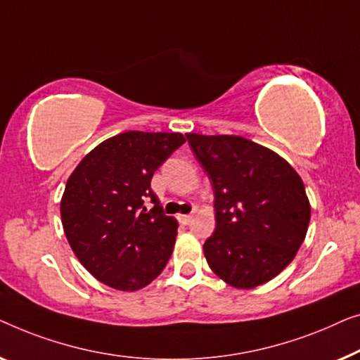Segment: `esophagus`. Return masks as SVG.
<instances>
[{"label": "esophagus", "instance_id": "1", "mask_svg": "<svg viewBox=\"0 0 360 360\" xmlns=\"http://www.w3.org/2000/svg\"><path fill=\"white\" fill-rule=\"evenodd\" d=\"M191 220H192V214H189V215H179V221H181V224L187 225Z\"/></svg>", "mask_w": 360, "mask_h": 360}]
</instances>
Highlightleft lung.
<instances>
[{
    "instance_id": "8db88e82",
    "label": "left lung",
    "mask_w": 360,
    "mask_h": 360,
    "mask_svg": "<svg viewBox=\"0 0 360 360\" xmlns=\"http://www.w3.org/2000/svg\"><path fill=\"white\" fill-rule=\"evenodd\" d=\"M214 187L217 229L204 243L210 269L236 288H255L285 269L305 240L310 202L297 171L238 135L186 134Z\"/></svg>"
}]
</instances>
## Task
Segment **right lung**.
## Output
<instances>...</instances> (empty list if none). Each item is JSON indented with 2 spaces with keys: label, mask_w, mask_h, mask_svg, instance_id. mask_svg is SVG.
Segmentation results:
<instances>
[{
  "label": "right lung",
  "mask_w": 360,
  "mask_h": 360,
  "mask_svg": "<svg viewBox=\"0 0 360 360\" xmlns=\"http://www.w3.org/2000/svg\"><path fill=\"white\" fill-rule=\"evenodd\" d=\"M184 141L178 131H124L91 150L68 178L60 202L65 236L105 285L140 290L165 269L178 221L163 214L150 182ZM146 198L155 204L151 211Z\"/></svg>",
  "instance_id": "add662e5"
}]
</instances>
